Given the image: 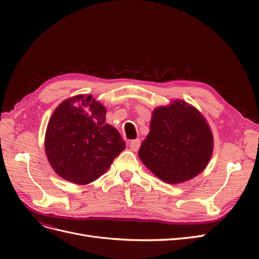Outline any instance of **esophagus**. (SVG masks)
Wrapping results in <instances>:
<instances>
[{
  "mask_svg": "<svg viewBox=\"0 0 259 259\" xmlns=\"http://www.w3.org/2000/svg\"><path fill=\"white\" fill-rule=\"evenodd\" d=\"M130 147H131V150L133 151H138V149L140 147V140L139 139H135V140H132L130 143Z\"/></svg>",
  "mask_w": 259,
  "mask_h": 259,
  "instance_id": "esophagus-1",
  "label": "esophagus"
}]
</instances>
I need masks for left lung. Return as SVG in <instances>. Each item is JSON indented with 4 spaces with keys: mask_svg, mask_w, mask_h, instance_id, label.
<instances>
[{
    "mask_svg": "<svg viewBox=\"0 0 259 259\" xmlns=\"http://www.w3.org/2000/svg\"><path fill=\"white\" fill-rule=\"evenodd\" d=\"M211 152L213 136L204 117L184 101H175L155 109L138 155L163 182L179 184L201 173Z\"/></svg>",
    "mask_w": 259,
    "mask_h": 259,
    "instance_id": "left-lung-1",
    "label": "left lung"
}]
</instances>
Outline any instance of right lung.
Listing matches in <instances>:
<instances>
[{
    "instance_id": "add662e5",
    "label": "right lung",
    "mask_w": 259,
    "mask_h": 259,
    "mask_svg": "<svg viewBox=\"0 0 259 259\" xmlns=\"http://www.w3.org/2000/svg\"><path fill=\"white\" fill-rule=\"evenodd\" d=\"M124 148L120 133L106 123V108L92 96L65 100L46 130L45 151L52 167L74 184L96 180Z\"/></svg>"
}]
</instances>
